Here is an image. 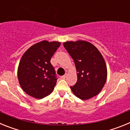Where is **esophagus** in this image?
Segmentation results:
<instances>
[{
	"mask_svg": "<svg viewBox=\"0 0 130 130\" xmlns=\"http://www.w3.org/2000/svg\"><path fill=\"white\" fill-rule=\"evenodd\" d=\"M66 77H67V74H65V75H62V76H61V78L62 79H66Z\"/></svg>",
	"mask_w": 130,
	"mask_h": 130,
	"instance_id": "1",
	"label": "esophagus"
}]
</instances>
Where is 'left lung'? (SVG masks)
Returning a JSON list of instances; mask_svg holds the SVG:
<instances>
[{"mask_svg":"<svg viewBox=\"0 0 130 130\" xmlns=\"http://www.w3.org/2000/svg\"><path fill=\"white\" fill-rule=\"evenodd\" d=\"M64 47L75 62L77 81L70 87L75 96L83 100L98 94L105 85L107 77L106 63L99 50L84 40L68 41Z\"/></svg>","mask_w":130,"mask_h":130,"instance_id":"1","label":"left lung"}]
</instances>
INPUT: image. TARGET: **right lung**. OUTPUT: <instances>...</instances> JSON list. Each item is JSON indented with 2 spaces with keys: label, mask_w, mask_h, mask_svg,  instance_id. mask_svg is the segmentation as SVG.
Instances as JSON below:
<instances>
[{
  "label": "right lung",
  "mask_w": 130,
  "mask_h": 130,
  "mask_svg": "<svg viewBox=\"0 0 130 130\" xmlns=\"http://www.w3.org/2000/svg\"><path fill=\"white\" fill-rule=\"evenodd\" d=\"M60 43L43 40L32 45L23 55L18 77L21 87L28 95L42 99L53 91L57 79L50 60Z\"/></svg>",
  "instance_id": "obj_1"
}]
</instances>
